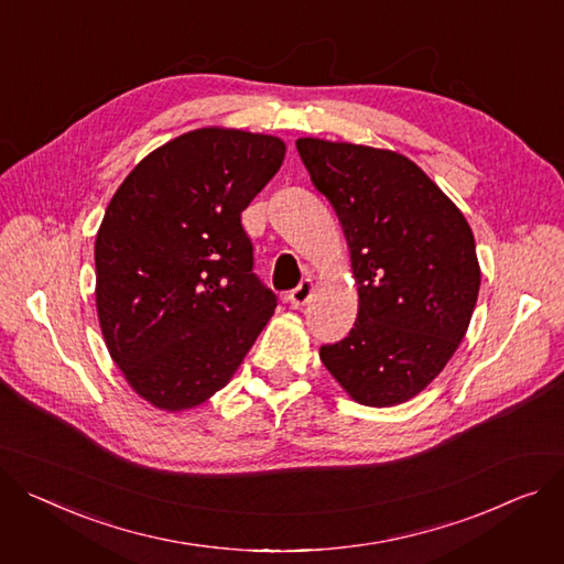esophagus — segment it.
<instances>
[{"label":"esophagus","instance_id":"1","mask_svg":"<svg viewBox=\"0 0 564 564\" xmlns=\"http://www.w3.org/2000/svg\"><path fill=\"white\" fill-rule=\"evenodd\" d=\"M313 290H315V285H313V281L311 279H304L302 283H299L290 294H288V302L292 304V306H306L308 304V299L313 296Z\"/></svg>","mask_w":564,"mask_h":564}]
</instances>
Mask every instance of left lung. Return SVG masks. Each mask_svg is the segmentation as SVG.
<instances>
[{
	"instance_id": "8db88e82",
	"label": "left lung",
	"mask_w": 564,
	"mask_h": 564,
	"mask_svg": "<svg viewBox=\"0 0 564 564\" xmlns=\"http://www.w3.org/2000/svg\"><path fill=\"white\" fill-rule=\"evenodd\" d=\"M296 152L343 224L358 285L354 328L319 358L358 403H403L467 333L480 288L474 234L424 170L390 149L299 138Z\"/></svg>"
}]
</instances>
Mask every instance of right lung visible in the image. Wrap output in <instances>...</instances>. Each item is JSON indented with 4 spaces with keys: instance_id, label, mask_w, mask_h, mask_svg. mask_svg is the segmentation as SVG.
Returning <instances> with one entry per match:
<instances>
[{
    "instance_id": "add662e5",
    "label": "right lung",
    "mask_w": 564,
    "mask_h": 564,
    "mask_svg": "<svg viewBox=\"0 0 564 564\" xmlns=\"http://www.w3.org/2000/svg\"><path fill=\"white\" fill-rule=\"evenodd\" d=\"M283 156L281 138L206 127L154 149L112 195L95 240L97 315L110 358L152 405L210 399L274 315L240 215Z\"/></svg>"
}]
</instances>
